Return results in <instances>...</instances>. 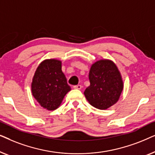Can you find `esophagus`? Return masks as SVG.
<instances>
[{
	"label": "esophagus",
	"instance_id": "34e87169",
	"mask_svg": "<svg viewBox=\"0 0 155 155\" xmlns=\"http://www.w3.org/2000/svg\"><path fill=\"white\" fill-rule=\"evenodd\" d=\"M73 88L75 89V90H81L82 86L80 85V84H78V85H74Z\"/></svg>",
	"mask_w": 155,
	"mask_h": 155
}]
</instances>
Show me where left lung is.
I'll list each match as a JSON object with an SVG mask.
<instances>
[{
  "label": "left lung",
  "instance_id": "left-lung-1",
  "mask_svg": "<svg viewBox=\"0 0 155 155\" xmlns=\"http://www.w3.org/2000/svg\"><path fill=\"white\" fill-rule=\"evenodd\" d=\"M90 85L84 90L87 100L92 107L104 110L115 104L124 90L119 70L113 61L101 59L91 65Z\"/></svg>",
  "mask_w": 155,
  "mask_h": 155
}]
</instances>
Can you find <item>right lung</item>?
<instances>
[{
    "label": "right lung",
    "instance_id": "1",
    "mask_svg": "<svg viewBox=\"0 0 155 155\" xmlns=\"http://www.w3.org/2000/svg\"><path fill=\"white\" fill-rule=\"evenodd\" d=\"M62 62L57 59H46L36 70L31 82V92L39 105L53 111L60 107L71 87L63 73Z\"/></svg>",
    "mask_w": 155,
    "mask_h": 155
}]
</instances>
